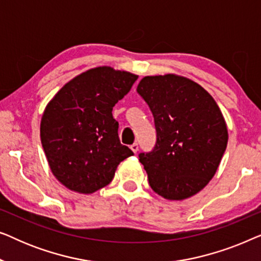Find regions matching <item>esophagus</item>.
Returning a JSON list of instances; mask_svg holds the SVG:
<instances>
[{"label":"esophagus","instance_id":"34e87169","mask_svg":"<svg viewBox=\"0 0 261 261\" xmlns=\"http://www.w3.org/2000/svg\"><path fill=\"white\" fill-rule=\"evenodd\" d=\"M130 149H132V151H133L134 153H137V152L139 151V145L137 144V142H135V144H133V145H130Z\"/></svg>","mask_w":261,"mask_h":261}]
</instances>
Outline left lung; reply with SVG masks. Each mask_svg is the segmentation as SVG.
I'll list each match as a JSON object with an SVG mask.
<instances>
[{"label": "left lung", "mask_w": 261, "mask_h": 261, "mask_svg": "<svg viewBox=\"0 0 261 261\" xmlns=\"http://www.w3.org/2000/svg\"><path fill=\"white\" fill-rule=\"evenodd\" d=\"M154 117L156 142L140 153L153 191L181 201L202 190L216 173L228 142L221 110L208 91L177 74L144 77L137 88Z\"/></svg>", "instance_id": "left-lung-1"}]
</instances>
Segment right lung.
Listing matches in <instances>:
<instances>
[{
	"mask_svg": "<svg viewBox=\"0 0 261 261\" xmlns=\"http://www.w3.org/2000/svg\"><path fill=\"white\" fill-rule=\"evenodd\" d=\"M138 80L127 71L99 66L78 74L46 106L40 138L52 173L80 194H92L113 180L116 167L133 155L121 145L113 107Z\"/></svg>",
	"mask_w": 261,
	"mask_h": 261,
	"instance_id": "add662e5",
	"label": "right lung"
}]
</instances>
